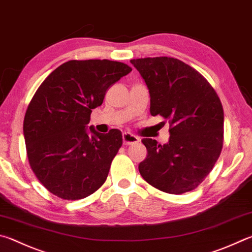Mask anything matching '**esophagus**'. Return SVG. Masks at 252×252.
<instances>
[{"mask_svg": "<svg viewBox=\"0 0 252 252\" xmlns=\"http://www.w3.org/2000/svg\"><path fill=\"white\" fill-rule=\"evenodd\" d=\"M122 140H123V144L125 145H133L140 142V139L138 136H135L132 133H129V132H125V133L122 134Z\"/></svg>", "mask_w": 252, "mask_h": 252, "instance_id": "obj_1", "label": "esophagus"}]
</instances>
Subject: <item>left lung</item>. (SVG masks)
<instances>
[{"instance_id":"left-lung-1","label":"left lung","mask_w":252,"mask_h":252,"mask_svg":"<svg viewBox=\"0 0 252 252\" xmlns=\"http://www.w3.org/2000/svg\"><path fill=\"white\" fill-rule=\"evenodd\" d=\"M151 97L150 111L170 125L167 144L145 138L142 177L155 189L180 195L195 189L212 172L223 144V109L205 77L173 57L131 59Z\"/></svg>"}]
</instances>
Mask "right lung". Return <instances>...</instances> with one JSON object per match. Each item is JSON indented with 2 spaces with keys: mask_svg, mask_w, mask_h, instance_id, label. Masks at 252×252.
Returning <instances> with one entry per match:
<instances>
[{
  "mask_svg": "<svg viewBox=\"0 0 252 252\" xmlns=\"http://www.w3.org/2000/svg\"><path fill=\"white\" fill-rule=\"evenodd\" d=\"M131 70L109 59L69 61L36 90L23 123L26 153L36 177L57 197L86 198L106 182L122 145L121 131L103 134L90 126L89 136L86 126L109 87Z\"/></svg>",
  "mask_w": 252,
  "mask_h": 252,
  "instance_id": "1",
  "label": "right lung"
}]
</instances>
